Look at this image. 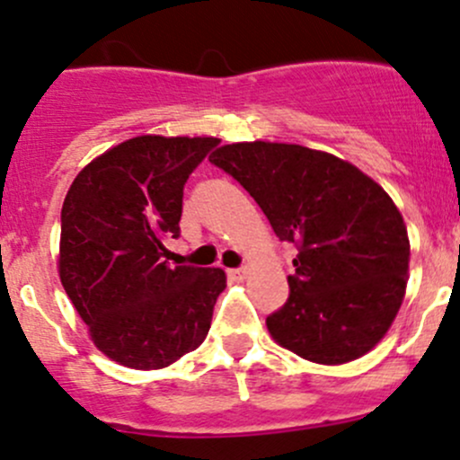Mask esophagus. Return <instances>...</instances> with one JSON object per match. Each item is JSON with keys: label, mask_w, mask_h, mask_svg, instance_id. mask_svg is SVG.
Instances as JSON below:
<instances>
[{"label": "esophagus", "mask_w": 460, "mask_h": 460, "mask_svg": "<svg viewBox=\"0 0 460 460\" xmlns=\"http://www.w3.org/2000/svg\"><path fill=\"white\" fill-rule=\"evenodd\" d=\"M246 269H231V270H226V275H229V279H234V281H244L246 279Z\"/></svg>", "instance_id": "esophagus-1"}]
</instances>
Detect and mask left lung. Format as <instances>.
Here are the masks:
<instances>
[{
  "instance_id": "left-lung-1",
  "label": "left lung",
  "mask_w": 460,
  "mask_h": 460,
  "mask_svg": "<svg viewBox=\"0 0 460 460\" xmlns=\"http://www.w3.org/2000/svg\"><path fill=\"white\" fill-rule=\"evenodd\" d=\"M209 161L249 191L299 255L290 296L266 319L272 341L316 365L369 353L400 312L411 242L380 183L345 159L296 144L240 141Z\"/></svg>"
}]
</instances>
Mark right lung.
<instances>
[{"label": "right lung", "instance_id": "1", "mask_svg": "<svg viewBox=\"0 0 460 460\" xmlns=\"http://www.w3.org/2000/svg\"><path fill=\"white\" fill-rule=\"evenodd\" d=\"M216 137L139 135L80 170L60 211L58 277L93 345L137 371L170 367L207 338L222 269L170 266L183 185Z\"/></svg>", "mask_w": 460, "mask_h": 460}]
</instances>
